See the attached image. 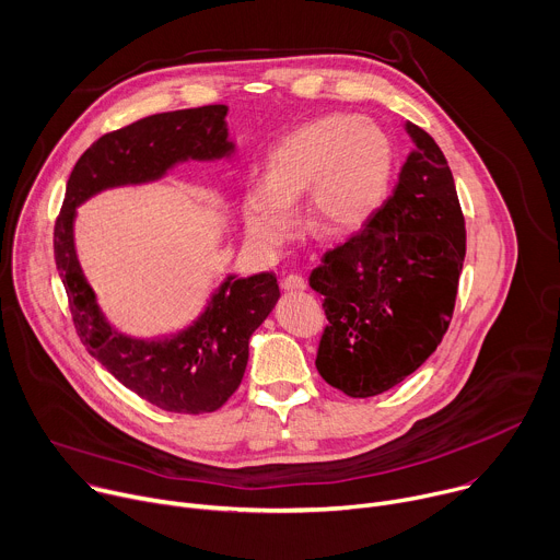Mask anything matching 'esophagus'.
Segmentation results:
<instances>
[{
  "label": "esophagus",
  "instance_id": "1",
  "mask_svg": "<svg viewBox=\"0 0 560 560\" xmlns=\"http://www.w3.org/2000/svg\"><path fill=\"white\" fill-rule=\"evenodd\" d=\"M281 288L285 292H301L305 290V279L299 277V275H288L283 281H281Z\"/></svg>",
  "mask_w": 560,
  "mask_h": 560
}]
</instances>
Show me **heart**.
Listing matches in <instances>:
<instances>
[{"instance_id": "1", "label": "heart", "mask_w": 560, "mask_h": 560, "mask_svg": "<svg viewBox=\"0 0 560 560\" xmlns=\"http://www.w3.org/2000/svg\"><path fill=\"white\" fill-rule=\"evenodd\" d=\"M389 143L370 121L316 119L288 135L268 162V182L244 199L248 234L279 246L294 223L292 206L305 197L307 223L326 236L359 230L385 190Z\"/></svg>"}]
</instances>
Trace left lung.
I'll list each match as a JSON object with an SVG mask.
<instances>
[{"label":"left lung","instance_id":"obj_1","mask_svg":"<svg viewBox=\"0 0 560 560\" xmlns=\"http://www.w3.org/2000/svg\"><path fill=\"white\" fill-rule=\"evenodd\" d=\"M392 197L310 275L328 326L316 370L354 398L410 376L441 343L465 261V219L447 159L417 124Z\"/></svg>","mask_w":560,"mask_h":560}]
</instances>
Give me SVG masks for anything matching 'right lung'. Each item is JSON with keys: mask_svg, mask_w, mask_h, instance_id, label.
<instances>
[{"mask_svg": "<svg viewBox=\"0 0 560 560\" xmlns=\"http://www.w3.org/2000/svg\"><path fill=\"white\" fill-rule=\"evenodd\" d=\"M225 113L228 106L212 104L150 115L106 132L79 156L55 221V264L79 339L121 385L177 415L214 412L234 394L246 372L248 341L281 296L277 277L232 275L188 330L162 341H137L106 324L74 255L72 221L74 208L100 190L159 179L186 159L232 152Z\"/></svg>", "mask_w": 560, "mask_h": 560, "instance_id": "right-lung-1", "label": "right lung"}]
</instances>
